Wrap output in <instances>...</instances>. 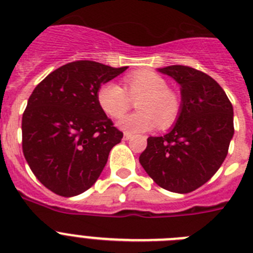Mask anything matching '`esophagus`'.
I'll use <instances>...</instances> for the list:
<instances>
[{"mask_svg":"<svg viewBox=\"0 0 253 253\" xmlns=\"http://www.w3.org/2000/svg\"><path fill=\"white\" fill-rule=\"evenodd\" d=\"M131 137H133V135H131L130 133H125V134H124V139H125V140H129Z\"/></svg>","mask_w":253,"mask_h":253,"instance_id":"obj_1","label":"esophagus"}]
</instances>
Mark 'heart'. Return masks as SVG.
I'll use <instances>...</instances> for the list:
<instances>
[{
  "instance_id": "obj_1",
  "label": "heart",
  "mask_w": 253,
  "mask_h": 253,
  "mask_svg": "<svg viewBox=\"0 0 253 253\" xmlns=\"http://www.w3.org/2000/svg\"><path fill=\"white\" fill-rule=\"evenodd\" d=\"M124 87L114 82L102 84L97 91V102L110 118H120L137 100L139 111L123 116L118 125L128 133H143L160 126L169 129L181 113V99L169 88L165 77L151 71H139L125 76Z\"/></svg>"
}]
</instances>
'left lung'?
<instances>
[{
  "label": "left lung",
  "instance_id": "obj_1",
  "mask_svg": "<svg viewBox=\"0 0 253 253\" xmlns=\"http://www.w3.org/2000/svg\"><path fill=\"white\" fill-rule=\"evenodd\" d=\"M160 72L181 84V113L163 137H149L139 162L162 189L187 194L208 182L222 166L234 133L233 106L218 82L189 66Z\"/></svg>",
  "mask_w": 253,
  "mask_h": 253
}]
</instances>
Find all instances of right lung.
Segmentation results:
<instances>
[{
  "instance_id": "1",
  "label": "right lung",
  "mask_w": 253,
  "mask_h": 253,
  "mask_svg": "<svg viewBox=\"0 0 253 253\" xmlns=\"http://www.w3.org/2000/svg\"><path fill=\"white\" fill-rule=\"evenodd\" d=\"M128 67L76 60L49 73L22 114V152L35 177L60 196L90 189L123 131L102 111L97 91Z\"/></svg>"
}]
</instances>
